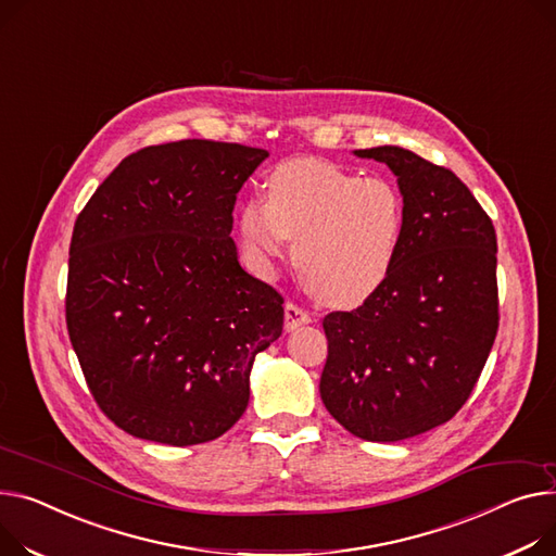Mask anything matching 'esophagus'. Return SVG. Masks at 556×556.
Segmentation results:
<instances>
[{
	"instance_id": "34e87169",
	"label": "esophagus",
	"mask_w": 556,
	"mask_h": 556,
	"mask_svg": "<svg viewBox=\"0 0 556 556\" xmlns=\"http://www.w3.org/2000/svg\"><path fill=\"white\" fill-rule=\"evenodd\" d=\"M311 319H313L311 313L304 311L302 306H298L294 302L286 304V328L288 330H294V328L302 326V324H308Z\"/></svg>"
}]
</instances>
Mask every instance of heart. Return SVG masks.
<instances>
[{"instance_id":"heart-1","label":"heart","mask_w":556,"mask_h":556,"mask_svg":"<svg viewBox=\"0 0 556 556\" xmlns=\"http://www.w3.org/2000/svg\"><path fill=\"white\" fill-rule=\"evenodd\" d=\"M266 197L237 212L239 248L252 268L266 270L294 239V266L321 302L353 306L387 281L404 230V203L389 180L292 161L273 172Z\"/></svg>"}]
</instances>
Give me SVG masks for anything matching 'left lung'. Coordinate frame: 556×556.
Returning a JSON list of instances; mask_svg holds the SVG:
<instances>
[{
  "label": "left lung",
  "mask_w": 556,
  "mask_h": 556,
  "mask_svg": "<svg viewBox=\"0 0 556 556\" xmlns=\"http://www.w3.org/2000/svg\"><path fill=\"white\" fill-rule=\"evenodd\" d=\"M397 176L404 230L387 281L324 317L319 393L346 431L397 442L452 420L498 330L496 232L467 185L402 147L355 150Z\"/></svg>",
  "instance_id": "1"
}]
</instances>
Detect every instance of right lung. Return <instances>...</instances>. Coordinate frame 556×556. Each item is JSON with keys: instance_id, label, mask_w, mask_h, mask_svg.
<instances>
[{"instance_id": "right-lung-1", "label": "right lung", "mask_w": 556, "mask_h": 556, "mask_svg": "<svg viewBox=\"0 0 556 556\" xmlns=\"http://www.w3.org/2000/svg\"><path fill=\"white\" fill-rule=\"evenodd\" d=\"M266 150L178 140L123 159L73 226L66 328L87 387L123 431L188 447L245 412L250 368L283 328L248 275L232 210Z\"/></svg>"}]
</instances>
